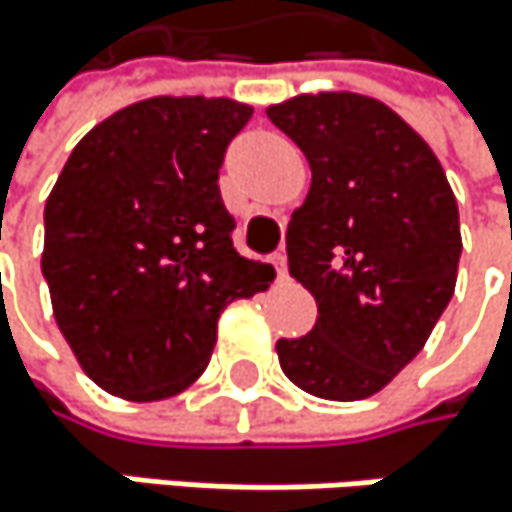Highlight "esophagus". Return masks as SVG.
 <instances>
[{
    "instance_id": "34e87169",
    "label": "esophagus",
    "mask_w": 512,
    "mask_h": 512,
    "mask_svg": "<svg viewBox=\"0 0 512 512\" xmlns=\"http://www.w3.org/2000/svg\"><path fill=\"white\" fill-rule=\"evenodd\" d=\"M270 264L276 267V276L285 279V273H288V258H285V251H273V254H270Z\"/></svg>"
}]
</instances>
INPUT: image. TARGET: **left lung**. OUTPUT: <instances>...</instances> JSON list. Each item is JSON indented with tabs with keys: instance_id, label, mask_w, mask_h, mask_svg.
<instances>
[{
	"instance_id": "1",
	"label": "left lung",
	"mask_w": 512,
	"mask_h": 512,
	"mask_svg": "<svg viewBox=\"0 0 512 512\" xmlns=\"http://www.w3.org/2000/svg\"><path fill=\"white\" fill-rule=\"evenodd\" d=\"M267 118L312 169L285 239L318 318L306 337L276 343L279 364L315 397H370L422 352L452 300L455 194L428 142L379 99L303 93Z\"/></svg>"
}]
</instances>
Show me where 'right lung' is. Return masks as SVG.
Returning a JSON list of instances; mask_svg holds the SVG:
<instances>
[{
    "instance_id": "obj_1",
    "label": "right lung",
    "mask_w": 512,
    "mask_h": 512,
    "mask_svg": "<svg viewBox=\"0 0 512 512\" xmlns=\"http://www.w3.org/2000/svg\"><path fill=\"white\" fill-rule=\"evenodd\" d=\"M251 105L154 96L96 124L45 203L42 273L81 370L124 400H163L206 370L227 303L276 270L233 248L218 188Z\"/></svg>"
}]
</instances>
